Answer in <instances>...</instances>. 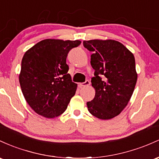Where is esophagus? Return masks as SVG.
Masks as SVG:
<instances>
[{
    "mask_svg": "<svg viewBox=\"0 0 159 159\" xmlns=\"http://www.w3.org/2000/svg\"><path fill=\"white\" fill-rule=\"evenodd\" d=\"M90 82L89 81V80H86V81L85 82V83H80L79 85L81 88H83V87H85V86H89V85H90Z\"/></svg>",
    "mask_w": 159,
    "mask_h": 159,
    "instance_id": "34e87169",
    "label": "esophagus"
}]
</instances>
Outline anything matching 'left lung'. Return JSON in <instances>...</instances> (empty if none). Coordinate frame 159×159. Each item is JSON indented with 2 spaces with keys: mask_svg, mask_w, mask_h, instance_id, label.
Instances as JSON below:
<instances>
[{
  "mask_svg": "<svg viewBox=\"0 0 159 159\" xmlns=\"http://www.w3.org/2000/svg\"><path fill=\"white\" fill-rule=\"evenodd\" d=\"M94 70L92 85L95 90L92 101L87 102L92 115L100 119H111L119 115L131 99L137 80L133 53L114 40H84Z\"/></svg>",
  "mask_w": 159,
  "mask_h": 159,
  "instance_id": "obj_1",
  "label": "left lung"
}]
</instances>
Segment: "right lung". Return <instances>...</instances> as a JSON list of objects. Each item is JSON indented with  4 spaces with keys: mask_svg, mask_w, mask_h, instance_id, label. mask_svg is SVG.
Segmentation results:
<instances>
[{
    "mask_svg": "<svg viewBox=\"0 0 159 159\" xmlns=\"http://www.w3.org/2000/svg\"><path fill=\"white\" fill-rule=\"evenodd\" d=\"M80 40L46 39L25 52L19 83L25 99L34 111L46 118H56L67 107L77 84L67 74L66 58Z\"/></svg>",
    "mask_w": 159,
    "mask_h": 159,
    "instance_id": "obj_1",
    "label": "right lung"
}]
</instances>
